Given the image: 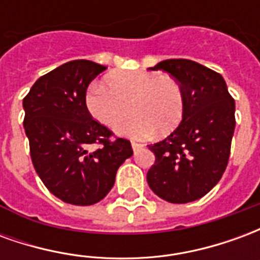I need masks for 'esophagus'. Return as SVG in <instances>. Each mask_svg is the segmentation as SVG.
<instances>
[{"mask_svg": "<svg viewBox=\"0 0 260 260\" xmlns=\"http://www.w3.org/2000/svg\"><path fill=\"white\" fill-rule=\"evenodd\" d=\"M142 146H143V145H141V143H136V142H132V150H134V152H138V150H139V149H141Z\"/></svg>", "mask_w": 260, "mask_h": 260, "instance_id": "obj_1", "label": "esophagus"}]
</instances>
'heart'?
Wrapping results in <instances>:
<instances>
[{
	"instance_id": "obj_1",
	"label": "heart",
	"mask_w": 260,
	"mask_h": 260,
	"mask_svg": "<svg viewBox=\"0 0 260 260\" xmlns=\"http://www.w3.org/2000/svg\"><path fill=\"white\" fill-rule=\"evenodd\" d=\"M93 118L114 126L128 113L134 117L117 126L119 135L147 139L160 131H174L184 117V93L180 83L156 71H118L107 76V85L93 82L85 96Z\"/></svg>"
}]
</instances>
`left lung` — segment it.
<instances>
[{"label": "left lung", "instance_id": "left-lung-1", "mask_svg": "<svg viewBox=\"0 0 260 260\" xmlns=\"http://www.w3.org/2000/svg\"><path fill=\"white\" fill-rule=\"evenodd\" d=\"M152 71H164L180 83L184 117L164 141L149 145L154 164L147 184L170 203L201 199L223 177L235 129V102L223 76L191 59H166Z\"/></svg>", "mask_w": 260, "mask_h": 260}]
</instances>
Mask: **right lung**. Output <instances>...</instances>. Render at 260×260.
Segmentation results:
<instances>
[{
	"mask_svg": "<svg viewBox=\"0 0 260 260\" xmlns=\"http://www.w3.org/2000/svg\"><path fill=\"white\" fill-rule=\"evenodd\" d=\"M104 69L87 59L69 61L39 78L23 99V128L37 175L54 196L76 206L102 201L134 153L129 141H111L113 132L86 107L87 86ZM93 143L99 149L89 152Z\"/></svg>",
	"mask_w": 260,
	"mask_h": 260,
	"instance_id": "add662e5",
	"label": "right lung"
}]
</instances>
